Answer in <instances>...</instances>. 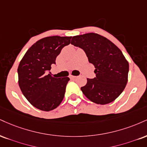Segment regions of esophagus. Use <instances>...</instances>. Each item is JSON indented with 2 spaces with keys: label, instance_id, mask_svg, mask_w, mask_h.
Masks as SVG:
<instances>
[{
  "label": "esophagus",
  "instance_id": "esophagus-1",
  "mask_svg": "<svg viewBox=\"0 0 147 147\" xmlns=\"http://www.w3.org/2000/svg\"><path fill=\"white\" fill-rule=\"evenodd\" d=\"M76 76H73V75H70V79H75L76 78Z\"/></svg>",
  "mask_w": 147,
  "mask_h": 147
}]
</instances>
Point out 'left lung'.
Wrapping results in <instances>:
<instances>
[{"instance_id": "obj_1", "label": "left lung", "mask_w": 147, "mask_h": 147, "mask_svg": "<svg viewBox=\"0 0 147 147\" xmlns=\"http://www.w3.org/2000/svg\"><path fill=\"white\" fill-rule=\"evenodd\" d=\"M71 45L83 49L95 67L96 77L87 79L81 90L89 100L100 105L114 101L124 90L129 63L122 51L108 39L90 33L72 37Z\"/></svg>"}]
</instances>
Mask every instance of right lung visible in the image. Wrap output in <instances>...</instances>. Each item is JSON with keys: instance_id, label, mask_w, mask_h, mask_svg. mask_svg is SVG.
Segmentation results:
<instances>
[{"instance_id": "right-lung-1", "label": "right lung", "mask_w": 147, "mask_h": 147, "mask_svg": "<svg viewBox=\"0 0 147 147\" xmlns=\"http://www.w3.org/2000/svg\"><path fill=\"white\" fill-rule=\"evenodd\" d=\"M72 37H47L38 40L26 51L18 68V84L31 105L40 110L55 109L64 97L69 77L55 78L47 72L55 64L61 49Z\"/></svg>"}]
</instances>
